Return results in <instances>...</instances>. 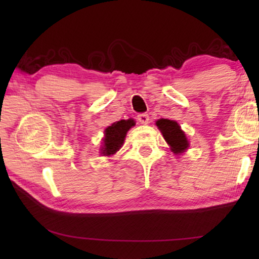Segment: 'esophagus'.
Wrapping results in <instances>:
<instances>
[{"label": "esophagus", "instance_id": "34e87169", "mask_svg": "<svg viewBox=\"0 0 259 259\" xmlns=\"http://www.w3.org/2000/svg\"><path fill=\"white\" fill-rule=\"evenodd\" d=\"M137 119L140 123L147 124L148 121H150V116H148V114H146V113H142V114H138Z\"/></svg>", "mask_w": 259, "mask_h": 259}]
</instances>
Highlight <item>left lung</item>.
<instances>
[{"label":"left lung","mask_w":259,"mask_h":259,"mask_svg":"<svg viewBox=\"0 0 259 259\" xmlns=\"http://www.w3.org/2000/svg\"><path fill=\"white\" fill-rule=\"evenodd\" d=\"M155 124L163 135V138L170 146V150L175 154L179 155L187 150L190 143H188L185 133L181 129V125L176 121L160 119L156 121Z\"/></svg>","instance_id":"obj_1"}]
</instances>
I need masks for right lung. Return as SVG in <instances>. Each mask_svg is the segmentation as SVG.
I'll list each match as a JSON object with an SVG mask.
<instances>
[{"label":"right lung","instance_id":"1","mask_svg":"<svg viewBox=\"0 0 259 259\" xmlns=\"http://www.w3.org/2000/svg\"><path fill=\"white\" fill-rule=\"evenodd\" d=\"M136 123L133 119H128L114 122L113 124L107 126L105 129V137L103 139V146L100 148V154L104 156L115 154L123 145L126 133Z\"/></svg>","mask_w":259,"mask_h":259}]
</instances>
